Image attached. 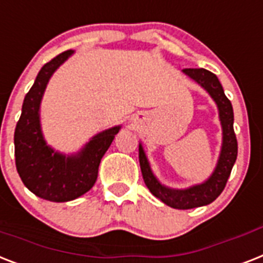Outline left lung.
<instances>
[{"instance_id": "8db88e82", "label": "left lung", "mask_w": 263, "mask_h": 263, "mask_svg": "<svg viewBox=\"0 0 263 263\" xmlns=\"http://www.w3.org/2000/svg\"><path fill=\"white\" fill-rule=\"evenodd\" d=\"M183 72L200 83L216 101L220 113L221 125H223V147H221L220 159L216 170L206 182L189 187L186 191H173L162 186L153 176L144 151L142 146H139V162H140V170L146 186L155 197L165 202L166 205L176 209L197 208L215 201L224 191L238 155V140L234 132V110H232L231 101L224 95L223 86L217 80V77L205 69H183Z\"/></svg>"}]
</instances>
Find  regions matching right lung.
Returning <instances> with one entry per match:
<instances>
[{
	"instance_id": "right-lung-1",
	"label": "right lung",
	"mask_w": 263,
	"mask_h": 263,
	"mask_svg": "<svg viewBox=\"0 0 263 263\" xmlns=\"http://www.w3.org/2000/svg\"><path fill=\"white\" fill-rule=\"evenodd\" d=\"M72 54L67 50L47 62L24 98L21 116L14 129L17 173L25 186L43 200L65 202L80 197L96 183L101 158L120 127L110 128L91 139L77 157H63L43 140L39 105L52 72Z\"/></svg>"
}]
</instances>
